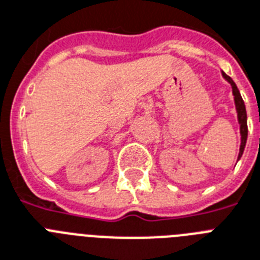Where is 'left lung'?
Returning <instances> with one entry per match:
<instances>
[{
  "label": "left lung",
  "instance_id": "1",
  "mask_svg": "<svg viewBox=\"0 0 260 260\" xmlns=\"http://www.w3.org/2000/svg\"><path fill=\"white\" fill-rule=\"evenodd\" d=\"M222 77H224V78L231 83V86H232V93H234L235 95V105H236V110H238L239 124H240V135H242V144H240V151H239V158H240V156L243 155V151H244V147H246L247 135H248L246 105H244V101H243L242 95H240V91H239L238 86H236L234 81H232V78L228 77L226 74H224V73H222Z\"/></svg>",
  "mask_w": 260,
  "mask_h": 260
}]
</instances>
